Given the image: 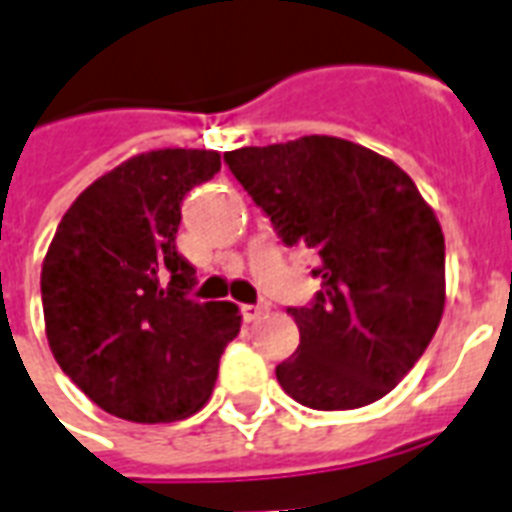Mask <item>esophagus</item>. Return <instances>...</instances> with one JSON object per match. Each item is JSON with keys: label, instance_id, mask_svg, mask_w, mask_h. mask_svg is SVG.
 I'll use <instances>...</instances> for the list:
<instances>
[{"label": "esophagus", "instance_id": "34e87169", "mask_svg": "<svg viewBox=\"0 0 512 512\" xmlns=\"http://www.w3.org/2000/svg\"><path fill=\"white\" fill-rule=\"evenodd\" d=\"M241 312H244L246 321H257V318H263V315H266L268 307L266 304H244V307H241Z\"/></svg>", "mask_w": 512, "mask_h": 512}]
</instances>
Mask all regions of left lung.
Returning a JSON list of instances; mask_svg holds the SVG:
<instances>
[{
  "instance_id": "8db88e82",
  "label": "left lung",
  "mask_w": 512,
  "mask_h": 512,
  "mask_svg": "<svg viewBox=\"0 0 512 512\" xmlns=\"http://www.w3.org/2000/svg\"><path fill=\"white\" fill-rule=\"evenodd\" d=\"M288 246L318 255L310 307H290L296 354L279 386L301 406L376 403L406 376L444 312V233L395 161L337 136L224 153Z\"/></svg>"
}]
</instances>
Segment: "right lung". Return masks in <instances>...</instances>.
<instances>
[{
  "label": "right lung",
  "mask_w": 512,
  "mask_h": 512,
  "mask_svg": "<svg viewBox=\"0 0 512 512\" xmlns=\"http://www.w3.org/2000/svg\"><path fill=\"white\" fill-rule=\"evenodd\" d=\"M222 169L216 150L164 147L123 161L76 197L43 271V318L62 373L109 414L172 422L200 411L241 332L230 301L189 299L180 202Z\"/></svg>",
  "instance_id": "1"
}]
</instances>
